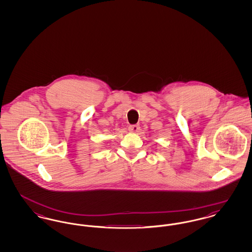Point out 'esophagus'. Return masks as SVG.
<instances>
[{"instance_id":"esophagus-1","label":"esophagus","mask_w":252,"mask_h":252,"mask_svg":"<svg viewBox=\"0 0 252 252\" xmlns=\"http://www.w3.org/2000/svg\"><path fill=\"white\" fill-rule=\"evenodd\" d=\"M139 129H140V126H137V125H131V126H128V130L130 132H133V133L139 131Z\"/></svg>"}]
</instances>
